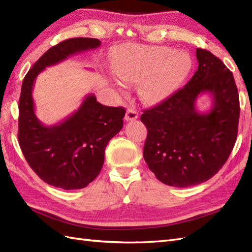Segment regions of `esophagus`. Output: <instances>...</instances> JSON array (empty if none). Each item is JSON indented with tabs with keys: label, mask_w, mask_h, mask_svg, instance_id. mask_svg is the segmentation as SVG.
<instances>
[{
	"label": "esophagus",
	"mask_w": 252,
	"mask_h": 252,
	"mask_svg": "<svg viewBox=\"0 0 252 252\" xmlns=\"http://www.w3.org/2000/svg\"><path fill=\"white\" fill-rule=\"evenodd\" d=\"M139 118V113L136 110L134 109H127L126 111V114H125V120L128 122V121H134Z\"/></svg>",
	"instance_id": "34e87169"
}]
</instances>
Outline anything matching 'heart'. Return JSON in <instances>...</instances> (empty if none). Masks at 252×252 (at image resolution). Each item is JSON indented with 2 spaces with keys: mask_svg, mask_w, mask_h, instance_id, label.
Masks as SVG:
<instances>
[{
  "mask_svg": "<svg viewBox=\"0 0 252 252\" xmlns=\"http://www.w3.org/2000/svg\"><path fill=\"white\" fill-rule=\"evenodd\" d=\"M192 60L171 47L125 45L113 58V71L123 83H139L138 93L147 104L168 100L188 78Z\"/></svg>",
  "mask_w": 252,
  "mask_h": 252,
  "instance_id": "obj_1",
  "label": "heart"
}]
</instances>
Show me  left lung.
<instances>
[{
	"label": "left lung",
	"mask_w": 252,
	"mask_h": 252,
	"mask_svg": "<svg viewBox=\"0 0 252 252\" xmlns=\"http://www.w3.org/2000/svg\"><path fill=\"white\" fill-rule=\"evenodd\" d=\"M196 59L191 80L141 116L147 128L145 162L158 181L173 187L211 179L229 158L238 135L240 101L232 72L208 50L196 48ZM203 93L213 97L207 113L195 107Z\"/></svg>",
	"instance_id": "8db88e82"
}]
</instances>
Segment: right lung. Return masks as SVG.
I'll list each match as a JSON object with an SVG mask.
<instances>
[{"mask_svg": "<svg viewBox=\"0 0 252 252\" xmlns=\"http://www.w3.org/2000/svg\"><path fill=\"white\" fill-rule=\"evenodd\" d=\"M100 45V40L91 37L61 42L45 52L23 80L19 102L20 147L32 169L51 186L82 189L97 177L106 146L123 127L126 110L102 105L90 94L69 117L56 125L45 126L34 112L35 79L46 67Z\"/></svg>", "mask_w": 252, "mask_h": 252, "instance_id": "obj_1", "label": "right lung"}]
</instances>
